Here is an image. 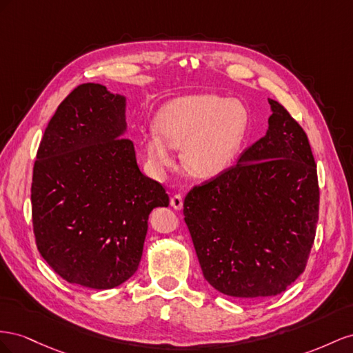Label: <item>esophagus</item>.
I'll list each match as a JSON object with an SVG mask.
<instances>
[{
	"mask_svg": "<svg viewBox=\"0 0 353 353\" xmlns=\"http://www.w3.org/2000/svg\"><path fill=\"white\" fill-rule=\"evenodd\" d=\"M170 204H171V207H173L174 210H182V207H183V198H182V195L176 194V195L171 196Z\"/></svg>",
	"mask_w": 353,
	"mask_h": 353,
	"instance_id": "34e87169",
	"label": "esophagus"
}]
</instances>
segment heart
Segmentation results:
<instances>
[{"instance_id":"obj_1","label":"heart","mask_w":353,"mask_h":353,"mask_svg":"<svg viewBox=\"0 0 353 353\" xmlns=\"http://www.w3.org/2000/svg\"><path fill=\"white\" fill-rule=\"evenodd\" d=\"M248 125L245 108L216 94L180 97L158 110L155 128L145 136L150 167L158 174L176 164L183 149L185 167L199 179H213L232 165Z\"/></svg>"}]
</instances>
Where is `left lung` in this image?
<instances>
[{
  "instance_id": "8db88e82",
  "label": "left lung",
  "mask_w": 353,
  "mask_h": 353,
  "mask_svg": "<svg viewBox=\"0 0 353 353\" xmlns=\"http://www.w3.org/2000/svg\"><path fill=\"white\" fill-rule=\"evenodd\" d=\"M269 105L266 134L183 204L204 278L230 297L283 293L315 239L319 188L307 136L283 105Z\"/></svg>"
}]
</instances>
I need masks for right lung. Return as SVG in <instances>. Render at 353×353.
I'll use <instances>...</instances> for the list:
<instances>
[{"mask_svg": "<svg viewBox=\"0 0 353 353\" xmlns=\"http://www.w3.org/2000/svg\"><path fill=\"white\" fill-rule=\"evenodd\" d=\"M125 103L102 84L78 85L38 148L31 188L37 247L70 284L109 290L133 276L150 211L170 203L137 165L125 139Z\"/></svg>", "mask_w": 353, "mask_h": 353, "instance_id": "right-lung-1", "label": "right lung"}]
</instances>
